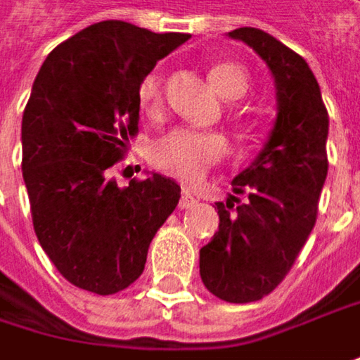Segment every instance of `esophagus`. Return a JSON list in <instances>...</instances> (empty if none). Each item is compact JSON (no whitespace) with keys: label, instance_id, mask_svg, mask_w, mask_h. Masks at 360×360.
Returning a JSON list of instances; mask_svg holds the SVG:
<instances>
[{"label":"esophagus","instance_id":"esophagus-1","mask_svg":"<svg viewBox=\"0 0 360 360\" xmlns=\"http://www.w3.org/2000/svg\"><path fill=\"white\" fill-rule=\"evenodd\" d=\"M198 200L192 196V192H190L188 188H184L182 190V198H180V208H190V207H194Z\"/></svg>","mask_w":360,"mask_h":360}]
</instances>
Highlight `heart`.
Here are the masks:
<instances>
[{
	"label": "heart",
	"instance_id": "1",
	"mask_svg": "<svg viewBox=\"0 0 360 360\" xmlns=\"http://www.w3.org/2000/svg\"><path fill=\"white\" fill-rule=\"evenodd\" d=\"M210 81L225 99L237 101L249 91V72L239 63L223 60L210 68ZM139 109L155 115L164 105V75L160 68L146 72L137 82ZM229 139L219 131H196L188 127H176L162 135L152 148L155 168L182 180H198L212 166L225 160Z\"/></svg>",
	"mask_w": 360,
	"mask_h": 360
}]
</instances>
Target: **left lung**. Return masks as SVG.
Masks as SVG:
<instances>
[{
	"instance_id": "obj_1",
	"label": "left lung",
	"mask_w": 360,
	"mask_h": 360,
	"mask_svg": "<svg viewBox=\"0 0 360 360\" xmlns=\"http://www.w3.org/2000/svg\"><path fill=\"white\" fill-rule=\"evenodd\" d=\"M229 36L265 60L278 97V119L265 148L231 182L235 194L226 205L217 202L219 231L200 249V278L208 292L247 304L278 288L314 229L328 174V111L314 72L292 48L257 27H239Z\"/></svg>"
}]
</instances>
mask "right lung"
Segmentation results:
<instances>
[{
    "instance_id": "1",
    "label": "right lung",
    "mask_w": 360,
    "mask_h": 360,
    "mask_svg": "<svg viewBox=\"0 0 360 360\" xmlns=\"http://www.w3.org/2000/svg\"><path fill=\"white\" fill-rule=\"evenodd\" d=\"M190 34L121 20L84 27L42 64L22 119V172L44 253L72 285L109 296L141 276L180 200L162 174L119 188L111 168L137 134V82Z\"/></svg>"
}]
</instances>
